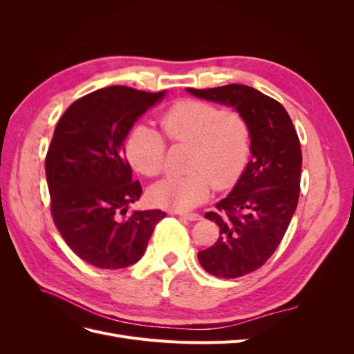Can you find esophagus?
Masks as SVG:
<instances>
[{"label":"esophagus","instance_id":"obj_1","mask_svg":"<svg viewBox=\"0 0 354 354\" xmlns=\"http://www.w3.org/2000/svg\"><path fill=\"white\" fill-rule=\"evenodd\" d=\"M174 214H178L180 217H183V218H186L189 221H198V220L202 218L199 214H196V212H174Z\"/></svg>","mask_w":354,"mask_h":354}]
</instances>
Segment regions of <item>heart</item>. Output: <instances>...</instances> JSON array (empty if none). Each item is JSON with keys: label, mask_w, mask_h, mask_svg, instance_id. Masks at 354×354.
Segmentation results:
<instances>
[{"label": "heart", "mask_w": 354, "mask_h": 354, "mask_svg": "<svg viewBox=\"0 0 354 354\" xmlns=\"http://www.w3.org/2000/svg\"><path fill=\"white\" fill-rule=\"evenodd\" d=\"M159 125L171 145L189 146L185 176H173L155 185L149 196L158 207L190 209L205 202L212 189L232 187L248 164L251 128L238 111L185 99L160 115ZM147 125H136L128 134L125 152L133 167L147 177L165 171L167 142Z\"/></svg>", "instance_id": "obj_1"}]
</instances>
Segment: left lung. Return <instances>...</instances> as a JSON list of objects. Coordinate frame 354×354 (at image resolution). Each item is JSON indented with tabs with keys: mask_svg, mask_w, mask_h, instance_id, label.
I'll use <instances>...</instances> for the list:
<instances>
[{
	"mask_svg": "<svg viewBox=\"0 0 354 354\" xmlns=\"http://www.w3.org/2000/svg\"><path fill=\"white\" fill-rule=\"evenodd\" d=\"M187 91L233 106L251 128L252 159L234 189L216 203V211L205 214L220 227V236L198 252L203 270L234 279L260 269L282 242L298 203L301 146L283 106L248 85Z\"/></svg>",
	"mask_w": 354,
	"mask_h": 354,
	"instance_id": "8db88e82",
	"label": "left lung"
}]
</instances>
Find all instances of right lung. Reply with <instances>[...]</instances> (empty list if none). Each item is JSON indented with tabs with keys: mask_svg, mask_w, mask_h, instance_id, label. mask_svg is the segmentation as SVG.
Here are the masks:
<instances>
[{
	"mask_svg": "<svg viewBox=\"0 0 354 354\" xmlns=\"http://www.w3.org/2000/svg\"><path fill=\"white\" fill-rule=\"evenodd\" d=\"M162 97L164 91L112 85L75 100L55 128L46 156L51 217L69 248L94 267L115 270L140 260L167 216H127L143 190L124 147L137 118Z\"/></svg>",
	"mask_w": 354,
	"mask_h": 354,
	"instance_id": "right-lung-1",
	"label": "right lung"
}]
</instances>
